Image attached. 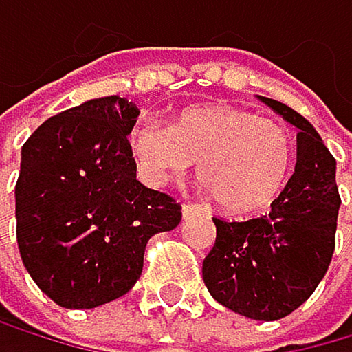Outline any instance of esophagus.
<instances>
[{"label":"esophagus","instance_id":"obj_1","mask_svg":"<svg viewBox=\"0 0 352 352\" xmlns=\"http://www.w3.org/2000/svg\"><path fill=\"white\" fill-rule=\"evenodd\" d=\"M194 214H203V216H209V209L203 207V205H183V216H194Z\"/></svg>","mask_w":352,"mask_h":352}]
</instances>
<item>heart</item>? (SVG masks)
Listing matches in <instances>:
<instances>
[{
    "instance_id": "1",
    "label": "heart",
    "mask_w": 352,
    "mask_h": 352,
    "mask_svg": "<svg viewBox=\"0 0 352 352\" xmlns=\"http://www.w3.org/2000/svg\"><path fill=\"white\" fill-rule=\"evenodd\" d=\"M130 149L138 174L154 187L198 161V178L234 214H251L276 200L293 158L291 134L282 123L231 105L187 107L169 125H136Z\"/></svg>"
}]
</instances>
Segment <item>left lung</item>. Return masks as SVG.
Segmentation results:
<instances>
[{
    "instance_id": "obj_1",
    "label": "left lung",
    "mask_w": 352,
    "mask_h": 352,
    "mask_svg": "<svg viewBox=\"0 0 352 352\" xmlns=\"http://www.w3.org/2000/svg\"><path fill=\"white\" fill-rule=\"evenodd\" d=\"M298 127V163L282 194L262 218H214L216 242L203 260L211 298L251 320L273 322L311 298L327 276L340 214L335 158L315 127L280 101L258 96Z\"/></svg>"
}]
</instances>
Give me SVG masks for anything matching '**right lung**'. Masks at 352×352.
<instances>
[{"mask_svg":"<svg viewBox=\"0 0 352 352\" xmlns=\"http://www.w3.org/2000/svg\"><path fill=\"white\" fill-rule=\"evenodd\" d=\"M138 107L101 96L41 123L21 147L17 245L34 284L63 309L125 296L147 240L172 231L180 205L136 180L127 134Z\"/></svg>","mask_w":352,"mask_h":352,"instance_id":"right-lung-1","label":"right lung"}]
</instances>
